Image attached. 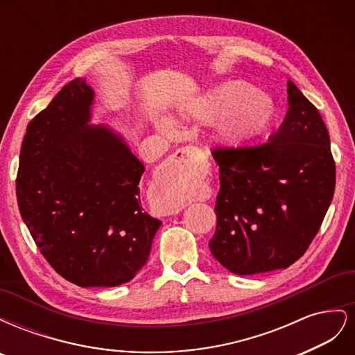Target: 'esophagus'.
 I'll return each instance as SVG.
<instances>
[{"mask_svg": "<svg viewBox=\"0 0 355 355\" xmlns=\"http://www.w3.org/2000/svg\"><path fill=\"white\" fill-rule=\"evenodd\" d=\"M197 159V149L185 146L167 159L154 178L153 192L155 206L159 213L175 214L185 207V201L179 200V192L189 179L192 163Z\"/></svg>", "mask_w": 355, "mask_h": 355, "instance_id": "34e87169", "label": "esophagus"}]
</instances>
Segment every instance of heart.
Masks as SVG:
<instances>
[{"instance_id": "obj_1", "label": "heart", "mask_w": 355, "mask_h": 355, "mask_svg": "<svg viewBox=\"0 0 355 355\" xmlns=\"http://www.w3.org/2000/svg\"><path fill=\"white\" fill-rule=\"evenodd\" d=\"M187 121L216 123L218 139L230 146L254 141L272 125L277 105L270 94L245 81H227L189 101L180 111ZM187 194L179 196L185 201Z\"/></svg>"}]
</instances>
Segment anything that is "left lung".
<instances>
[{
  "instance_id": "left-lung-1",
  "label": "left lung",
  "mask_w": 355,
  "mask_h": 355,
  "mask_svg": "<svg viewBox=\"0 0 355 355\" xmlns=\"http://www.w3.org/2000/svg\"><path fill=\"white\" fill-rule=\"evenodd\" d=\"M288 110L266 144L213 149L219 166L210 252L227 270L252 275L295 263L323 222L336 185L327 127L287 81Z\"/></svg>"
}]
</instances>
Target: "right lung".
<instances>
[{
	"label": "right lung",
	"mask_w": 355,
	"mask_h": 355,
	"mask_svg": "<svg viewBox=\"0 0 355 355\" xmlns=\"http://www.w3.org/2000/svg\"><path fill=\"white\" fill-rule=\"evenodd\" d=\"M93 99L75 78L28 124L16 196L58 274L81 287H115L148 262L161 220L142 209L144 164L120 135L89 124Z\"/></svg>",
	"instance_id": "right-lung-1"
}]
</instances>
